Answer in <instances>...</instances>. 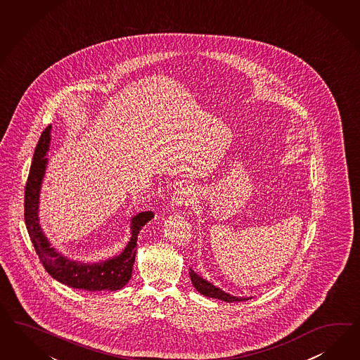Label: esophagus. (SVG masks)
<instances>
[{"mask_svg":"<svg viewBox=\"0 0 360 360\" xmlns=\"http://www.w3.org/2000/svg\"><path fill=\"white\" fill-rule=\"evenodd\" d=\"M192 195H193V189L189 188V186L176 189L175 193L171 197L172 207L177 209L180 206L188 205L191 202V200H192Z\"/></svg>","mask_w":360,"mask_h":360,"instance_id":"34e87169","label":"esophagus"}]
</instances>
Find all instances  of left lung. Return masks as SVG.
<instances>
[{
	"mask_svg": "<svg viewBox=\"0 0 360 360\" xmlns=\"http://www.w3.org/2000/svg\"><path fill=\"white\" fill-rule=\"evenodd\" d=\"M189 276L192 280L193 287L197 289V292H200L201 295H204L205 297L217 298L221 301H226V302H238V301H247L248 298L252 297H239V296H233L230 293H227L225 290H222L221 288L217 287L213 283H210L209 280L202 278L201 275H198L195 272L192 267H189Z\"/></svg>",
	"mask_w": 360,
	"mask_h": 360,
	"instance_id": "obj_1",
	"label": "left lung"
}]
</instances>
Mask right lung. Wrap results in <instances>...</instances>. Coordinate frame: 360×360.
<instances>
[{
  "instance_id": "1",
  "label": "right lung",
  "mask_w": 360,
  "mask_h": 360,
  "mask_svg": "<svg viewBox=\"0 0 360 360\" xmlns=\"http://www.w3.org/2000/svg\"><path fill=\"white\" fill-rule=\"evenodd\" d=\"M52 126L41 133L32 156L30 174L25 189V222L34 248L41 259L43 267L64 285L84 289L89 292L96 290H118L124 288L133 275V266L136 252L138 234L142 227L154 218L153 212H141L131 217L130 221V239L124 250L114 257L84 263L65 257L52 246L50 239L44 234L39 224V197L41 183L46 175L49 158L46 155L51 144Z\"/></svg>"
}]
</instances>
